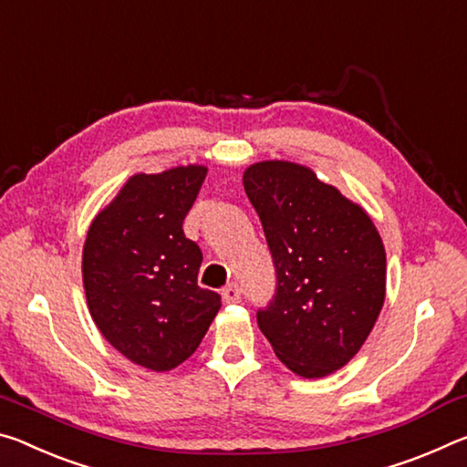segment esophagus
<instances>
[{"label": "esophagus", "instance_id": "1", "mask_svg": "<svg viewBox=\"0 0 467 467\" xmlns=\"http://www.w3.org/2000/svg\"><path fill=\"white\" fill-rule=\"evenodd\" d=\"M221 297H223L225 304H235L242 300V287L238 284H229L227 287H223L221 292Z\"/></svg>", "mask_w": 467, "mask_h": 467}]
</instances>
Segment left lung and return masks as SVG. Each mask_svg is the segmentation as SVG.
Segmentation results:
<instances>
[{"mask_svg":"<svg viewBox=\"0 0 467 467\" xmlns=\"http://www.w3.org/2000/svg\"><path fill=\"white\" fill-rule=\"evenodd\" d=\"M244 190L269 244L277 292L256 320L275 356L304 379L339 370L385 304L383 240L360 204L292 161H258Z\"/></svg>","mask_w":467,"mask_h":467,"instance_id":"1","label":"left lung"}]
</instances>
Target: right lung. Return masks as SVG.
Returning <instances> with one entry per match:
<instances>
[{
  "instance_id": "right-lung-1",
  "label": "right lung",
  "mask_w": 467,
  "mask_h": 467,
  "mask_svg": "<svg viewBox=\"0 0 467 467\" xmlns=\"http://www.w3.org/2000/svg\"><path fill=\"white\" fill-rule=\"evenodd\" d=\"M204 178V165L132 175L84 240L90 317L121 356L155 372L188 360L221 308L196 284L202 252L182 229Z\"/></svg>"
}]
</instances>
